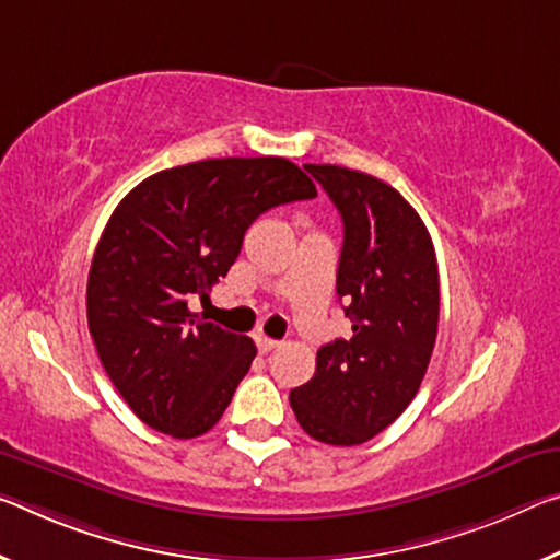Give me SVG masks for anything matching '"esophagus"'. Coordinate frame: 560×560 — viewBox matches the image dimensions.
<instances>
[{
    "label": "esophagus",
    "instance_id": "1",
    "mask_svg": "<svg viewBox=\"0 0 560 560\" xmlns=\"http://www.w3.org/2000/svg\"><path fill=\"white\" fill-rule=\"evenodd\" d=\"M256 346H259L261 353H269V351H273V349H279L281 341H273V339H269V336L256 334Z\"/></svg>",
    "mask_w": 560,
    "mask_h": 560
}]
</instances>
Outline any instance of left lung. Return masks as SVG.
I'll use <instances>...</instances> for the list:
<instances>
[{"label": "left lung", "mask_w": 560, "mask_h": 560, "mask_svg": "<svg viewBox=\"0 0 560 560\" xmlns=\"http://www.w3.org/2000/svg\"><path fill=\"white\" fill-rule=\"evenodd\" d=\"M343 221L336 294L349 339L316 353L314 378L291 392L296 421L331 446H359L419 394L439 331V266L416 209L376 176L306 164Z\"/></svg>", "instance_id": "left-lung-1"}]
</instances>
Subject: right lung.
<instances>
[{"instance_id": "right-lung-1", "label": "right lung", "mask_w": 560, "mask_h": 560, "mask_svg": "<svg viewBox=\"0 0 560 560\" xmlns=\"http://www.w3.org/2000/svg\"><path fill=\"white\" fill-rule=\"evenodd\" d=\"M316 186L281 156H229L164 168L114 209L86 283L102 366L141 421L197 439L221 419L256 357L248 336L189 312L232 269L246 229Z\"/></svg>"}]
</instances>
